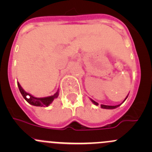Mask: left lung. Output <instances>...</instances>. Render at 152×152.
Here are the masks:
<instances>
[{
  "mask_svg": "<svg viewBox=\"0 0 152 152\" xmlns=\"http://www.w3.org/2000/svg\"><path fill=\"white\" fill-rule=\"evenodd\" d=\"M125 100H126V99H125ZM125 100H124V101H125ZM91 101H92V102H93V103L94 104L99 105V104H98L97 102H95V101L92 100V99H91ZM119 106H120V104H119V105H116V106H108V105L102 104V105H101V107H102V108H104V109H114V108H116V107H119Z\"/></svg>",
  "mask_w": 152,
  "mask_h": 152,
  "instance_id": "8db88e82",
  "label": "left lung"
}]
</instances>
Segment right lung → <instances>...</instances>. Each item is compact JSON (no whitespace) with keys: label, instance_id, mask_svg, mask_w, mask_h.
<instances>
[{"label":"right lung","instance_id":"1","mask_svg":"<svg viewBox=\"0 0 152 152\" xmlns=\"http://www.w3.org/2000/svg\"><path fill=\"white\" fill-rule=\"evenodd\" d=\"M18 88H19L20 92L22 94L23 97L25 99V100L28 103L30 104L37 106V107H48L50 104H51V102H53V99H56L59 96V90L55 93L53 96H49V97H45V98H35L34 96H31L30 94H28V93L25 91L21 87V86L20 85V84L18 82ZM28 95L29 96V99H28L26 98V96Z\"/></svg>","mask_w":152,"mask_h":152}]
</instances>
